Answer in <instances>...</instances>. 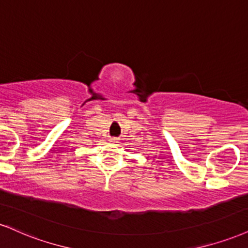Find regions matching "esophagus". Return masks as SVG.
Instances as JSON below:
<instances>
[{
  "instance_id": "1",
  "label": "esophagus",
  "mask_w": 248,
  "mask_h": 248,
  "mask_svg": "<svg viewBox=\"0 0 248 248\" xmlns=\"http://www.w3.org/2000/svg\"><path fill=\"white\" fill-rule=\"evenodd\" d=\"M109 141H111L112 143H116V142H118V139H114V137H113V139L109 140Z\"/></svg>"
}]
</instances>
